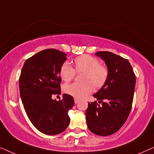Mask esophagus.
Listing matches in <instances>:
<instances>
[{"label":"esophagus","instance_id":"obj_1","mask_svg":"<svg viewBox=\"0 0 154 154\" xmlns=\"http://www.w3.org/2000/svg\"><path fill=\"white\" fill-rule=\"evenodd\" d=\"M79 102V99H77V98H74V102L75 103V104H77L78 102Z\"/></svg>","mask_w":154,"mask_h":154}]
</instances>
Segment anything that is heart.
Masks as SVG:
<instances>
[{
  "label": "heart",
  "mask_w": 154,
  "mask_h": 154,
  "mask_svg": "<svg viewBox=\"0 0 154 154\" xmlns=\"http://www.w3.org/2000/svg\"><path fill=\"white\" fill-rule=\"evenodd\" d=\"M75 69L65 62L60 68V75L66 82L74 79L76 72L84 73L82 83H73L64 85L66 93L75 98L82 99L91 93L93 85L96 89L104 87L109 79V69L104 64H100L98 59L89 54H83L74 60Z\"/></svg>",
  "instance_id": "heart-1"
}]
</instances>
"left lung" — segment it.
<instances>
[{
    "label": "left lung",
    "mask_w": 154,
    "mask_h": 154,
    "mask_svg": "<svg viewBox=\"0 0 154 154\" xmlns=\"http://www.w3.org/2000/svg\"><path fill=\"white\" fill-rule=\"evenodd\" d=\"M109 69V79L94 97L99 100L88 103L86 122L94 134L109 136L116 132L128 119L133 102L136 78L126 59L108 51H100Z\"/></svg>",
    "instance_id": "left-lung-1"
}]
</instances>
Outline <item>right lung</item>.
I'll return each mask as SVG.
<instances>
[{"instance_id": "1", "label": "right lung", "mask_w": 154, "mask_h": 154, "mask_svg": "<svg viewBox=\"0 0 154 154\" xmlns=\"http://www.w3.org/2000/svg\"><path fill=\"white\" fill-rule=\"evenodd\" d=\"M66 54L46 49L27 59L19 79L20 97L29 120L37 130L48 135L62 133L68 127V111L74 104L73 97L63 94L62 100L52 97L61 94L60 68Z\"/></svg>"}]
</instances>
